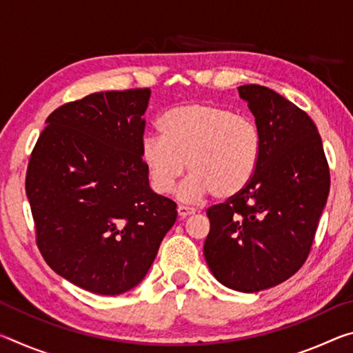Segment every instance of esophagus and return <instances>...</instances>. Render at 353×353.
I'll return each instance as SVG.
<instances>
[{
  "label": "esophagus",
  "mask_w": 353,
  "mask_h": 353,
  "mask_svg": "<svg viewBox=\"0 0 353 353\" xmlns=\"http://www.w3.org/2000/svg\"><path fill=\"white\" fill-rule=\"evenodd\" d=\"M193 213H194V208H190V207H185V205H179L177 207L179 218H187L188 214H193Z\"/></svg>",
  "instance_id": "34e87169"
}]
</instances>
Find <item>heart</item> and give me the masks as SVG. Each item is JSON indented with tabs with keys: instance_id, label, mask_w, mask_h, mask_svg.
Segmentation results:
<instances>
[{
	"instance_id": "heart-1",
	"label": "heart",
	"mask_w": 353,
	"mask_h": 353,
	"mask_svg": "<svg viewBox=\"0 0 353 353\" xmlns=\"http://www.w3.org/2000/svg\"><path fill=\"white\" fill-rule=\"evenodd\" d=\"M157 128L162 139L146 137L140 151L155 193H171L187 165L183 201L210 193L221 201L236 198L255 177L261 137L250 118L212 103H190L166 110Z\"/></svg>"
}]
</instances>
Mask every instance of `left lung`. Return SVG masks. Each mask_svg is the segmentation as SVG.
Wrapping results in <instances>:
<instances>
[{"label":"left lung","instance_id":"8db88e82","mask_svg":"<svg viewBox=\"0 0 353 353\" xmlns=\"http://www.w3.org/2000/svg\"><path fill=\"white\" fill-rule=\"evenodd\" d=\"M261 137L259 170L236 198L207 208V265L241 292L272 288L307 261L330 191V170L313 119L271 88L238 87Z\"/></svg>","mask_w":353,"mask_h":353}]
</instances>
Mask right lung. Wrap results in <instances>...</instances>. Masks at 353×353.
I'll return each mask as SVG.
<instances>
[{"label": "right lung", "mask_w": 353, "mask_h": 353, "mask_svg": "<svg viewBox=\"0 0 353 353\" xmlns=\"http://www.w3.org/2000/svg\"><path fill=\"white\" fill-rule=\"evenodd\" d=\"M149 88L99 92L46 118L26 171L35 243L59 276L117 296L146 276L176 223L149 188L140 151Z\"/></svg>", "instance_id": "right-lung-1"}]
</instances>
